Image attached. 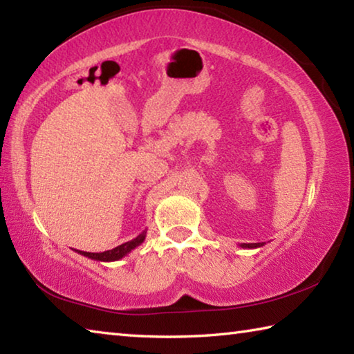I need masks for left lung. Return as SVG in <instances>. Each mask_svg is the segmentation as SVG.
Segmentation results:
<instances>
[{
  "instance_id": "left-lung-1",
  "label": "left lung",
  "mask_w": 354,
  "mask_h": 354,
  "mask_svg": "<svg viewBox=\"0 0 354 354\" xmlns=\"http://www.w3.org/2000/svg\"><path fill=\"white\" fill-rule=\"evenodd\" d=\"M240 246L244 249H255V248L265 246V243H243V244H240Z\"/></svg>"
}]
</instances>
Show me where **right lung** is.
Listing matches in <instances>:
<instances>
[{
    "mask_svg": "<svg viewBox=\"0 0 354 354\" xmlns=\"http://www.w3.org/2000/svg\"><path fill=\"white\" fill-rule=\"evenodd\" d=\"M147 236V230L144 232H140L136 239H133L130 241H127L124 244H120V246L110 249V250H105V252H85V250H77L74 249L77 254H80L83 257H88V259L91 260H97V261H118L120 259H124L125 255H128L131 252L133 249H136L138 246L144 243Z\"/></svg>",
    "mask_w": 354,
    "mask_h": 354,
    "instance_id": "obj_1",
    "label": "right lung"
}]
</instances>
